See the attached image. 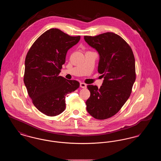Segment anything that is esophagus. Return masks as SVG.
I'll use <instances>...</instances> for the list:
<instances>
[{
    "mask_svg": "<svg viewBox=\"0 0 161 161\" xmlns=\"http://www.w3.org/2000/svg\"><path fill=\"white\" fill-rule=\"evenodd\" d=\"M80 87H81V88H86L87 85H86V84L84 83H80Z\"/></svg>",
    "mask_w": 161,
    "mask_h": 161,
    "instance_id": "obj_1",
    "label": "esophagus"
}]
</instances>
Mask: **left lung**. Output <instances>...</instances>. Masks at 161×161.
Segmentation results:
<instances>
[{
    "instance_id": "1",
    "label": "left lung",
    "mask_w": 161,
    "mask_h": 161,
    "mask_svg": "<svg viewBox=\"0 0 161 161\" xmlns=\"http://www.w3.org/2000/svg\"><path fill=\"white\" fill-rule=\"evenodd\" d=\"M85 42L99 54L98 72L104 80L100 89L87 85V112L97 119L115 115L129 99L136 80L135 60L130 46L118 35L106 32L84 36Z\"/></svg>"
}]
</instances>
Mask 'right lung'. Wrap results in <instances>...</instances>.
<instances>
[{
    "label": "right lung",
    "instance_id": "add662e5",
    "mask_svg": "<svg viewBox=\"0 0 161 161\" xmlns=\"http://www.w3.org/2000/svg\"><path fill=\"white\" fill-rule=\"evenodd\" d=\"M80 40V36L72 37L52 28L42 34L27 53L24 83L34 105L45 115L61 114L66 108V95L80 86L76 80L58 75L68 51Z\"/></svg>",
    "mask_w": 161,
    "mask_h": 161
}]
</instances>
